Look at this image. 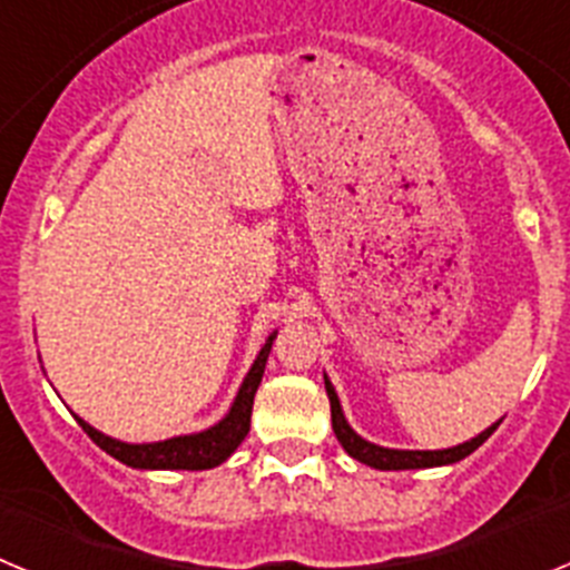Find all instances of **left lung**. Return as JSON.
<instances>
[{
    "instance_id": "left-lung-1",
    "label": "left lung",
    "mask_w": 570,
    "mask_h": 570,
    "mask_svg": "<svg viewBox=\"0 0 570 570\" xmlns=\"http://www.w3.org/2000/svg\"><path fill=\"white\" fill-rule=\"evenodd\" d=\"M325 391H328L331 422H334V434L336 440H340V445L345 448L347 454L354 456V460L365 462V465L376 468V471H414V468L454 465V462L465 460L468 454H473V451H476V448H480L502 422V420L493 422V425L485 428L480 436H473V440L462 442V445H454V448H442V451H396V448H382V445H374V442L362 440L354 428L347 425L345 414H342L340 396H336L328 376H325Z\"/></svg>"
}]
</instances>
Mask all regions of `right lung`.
I'll list each match as a JSON object with an SVG mask.
<instances>
[{
  "instance_id": "add662e5",
  "label": "right lung",
  "mask_w": 570,
  "mask_h": 570,
  "mask_svg": "<svg viewBox=\"0 0 570 570\" xmlns=\"http://www.w3.org/2000/svg\"><path fill=\"white\" fill-rule=\"evenodd\" d=\"M274 340L276 331L265 340L262 351L256 354L254 365H250L248 376L242 380L239 394H236L228 414L216 422V425L199 431V434L170 436V440L163 442H142V445H134V442H119L114 440V436L102 434V431H97V428L88 425V422L79 420V416L77 422L82 425L85 434L102 448L105 454H110L114 460L125 462V465L130 468H145V471H208V468L223 465L236 448L242 445V440L248 436L256 387H259L262 374H265V362H268Z\"/></svg>"
}]
</instances>
